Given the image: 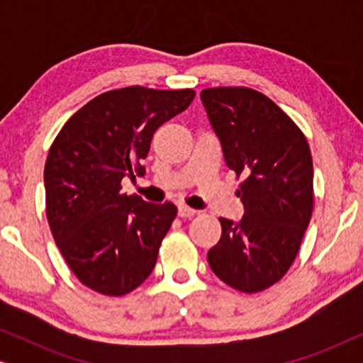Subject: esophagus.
<instances>
[{"instance_id":"esophagus-1","label":"esophagus","mask_w":363,"mask_h":363,"mask_svg":"<svg viewBox=\"0 0 363 363\" xmlns=\"http://www.w3.org/2000/svg\"><path fill=\"white\" fill-rule=\"evenodd\" d=\"M195 213H196V210H193V208L186 206V205L178 206V216L180 218H191Z\"/></svg>"}]
</instances>
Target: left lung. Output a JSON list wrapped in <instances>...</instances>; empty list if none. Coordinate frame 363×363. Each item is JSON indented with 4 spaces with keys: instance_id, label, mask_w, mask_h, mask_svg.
I'll list each match as a JSON object with an SVG mask.
<instances>
[{
    "instance_id": "1",
    "label": "left lung",
    "mask_w": 363,
    "mask_h": 363,
    "mask_svg": "<svg viewBox=\"0 0 363 363\" xmlns=\"http://www.w3.org/2000/svg\"><path fill=\"white\" fill-rule=\"evenodd\" d=\"M201 102L236 177L240 221L220 218L208 251L211 271L241 292H259L289 271L314 206V167L304 133L264 94L247 87L201 91Z\"/></svg>"
}]
</instances>
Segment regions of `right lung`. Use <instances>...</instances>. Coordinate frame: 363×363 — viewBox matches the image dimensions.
Masks as SVG:
<instances>
[{"label":"right lung","instance_id":"add662e5","mask_svg":"<svg viewBox=\"0 0 363 363\" xmlns=\"http://www.w3.org/2000/svg\"><path fill=\"white\" fill-rule=\"evenodd\" d=\"M195 91L142 86L104 92L64 123L44 167L46 215L54 241L84 286L123 296L152 274L177 206L122 193L145 175L153 133L185 111Z\"/></svg>","mask_w":363,"mask_h":363}]
</instances>
